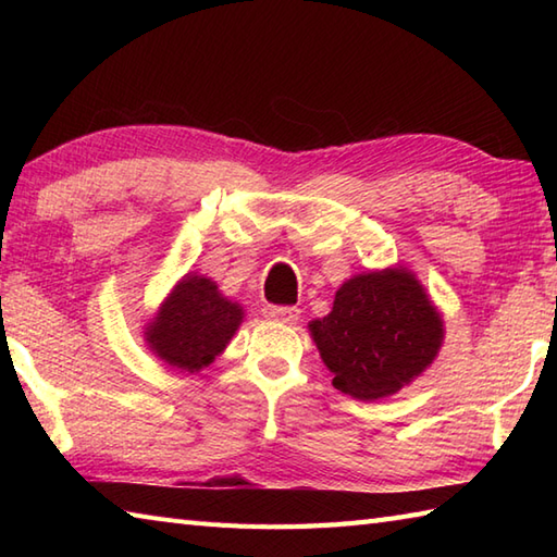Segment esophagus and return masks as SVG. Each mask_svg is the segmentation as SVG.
Returning a JSON list of instances; mask_svg holds the SVG:
<instances>
[{
  "label": "esophagus",
  "mask_w": 557,
  "mask_h": 557,
  "mask_svg": "<svg viewBox=\"0 0 557 557\" xmlns=\"http://www.w3.org/2000/svg\"><path fill=\"white\" fill-rule=\"evenodd\" d=\"M265 318H268V321H275V323L294 325L299 321V309H297V306H268Z\"/></svg>",
  "instance_id": "obj_1"
}]
</instances>
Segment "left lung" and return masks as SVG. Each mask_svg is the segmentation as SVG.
I'll return each instance as SVG.
<instances>
[{
  "mask_svg": "<svg viewBox=\"0 0 557 557\" xmlns=\"http://www.w3.org/2000/svg\"><path fill=\"white\" fill-rule=\"evenodd\" d=\"M309 330L333 385L363 401L395 395L419 377L445 337L441 313L407 268L354 275L337 289L333 311Z\"/></svg>",
  "mask_w": 557,
  "mask_h": 557,
  "instance_id": "8db88e82",
  "label": "left lung"
}]
</instances>
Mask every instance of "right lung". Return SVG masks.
<instances>
[{
  "label": "right lung",
  "mask_w": 557,
  "mask_h": 557,
  "mask_svg": "<svg viewBox=\"0 0 557 557\" xmlns=\"http://www.w3.org/2000/svg\"><path fill=\"white\" fill-rule=\"evenodd\" d=\"M244 321V309L222 297L215 282L188 272L146 325L148 349L172 369L198 373L224 351Z\"/></svg>",
  "instance_id": "right-lung-1"
}]
</instances>
